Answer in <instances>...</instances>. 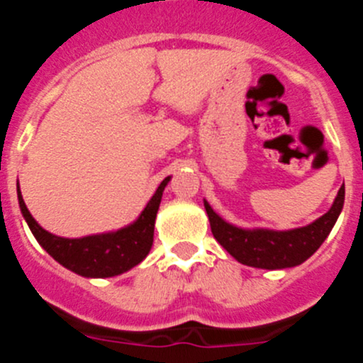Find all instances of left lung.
<instances>
[{
	"label": "left lung",
	"instance_id": "8db88e82",
	"mask_svg": "<svg viewBox=\"0 0 363 363\" xmlns=\"http://www.w3.org/2000/svg\"><path fill=\"white\" fill-rule=\"evenodd\" d=\"M344 200L345 187L342 185L335 203L323 216L309 225L291 230L234 227L221 220L207 201H203V205L209 216L213 236L240 264L258 269H285L303 264L309 256L318 251V247L329 236L344 209Z\"/></svg>",
	"mask_w": 363,
	"mask_h": 363
}]
</instances>
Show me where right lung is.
Here are the masks:
<instances>
[{
  "label": "right lung",
  "mask_w": 363,
  "mask_h": 363,
  "mask_svg": "<svg viewBox=\"0 0 363 363\" xmlns=\"http://www.w3.org/2000/svg\"><path fill=\"white\" fill-rule=\"evenodd\" d=\"M169 179L171 176H167L160 184L154 196L150 198L145 209L142 211L134 223L120 230H114V233L94 234V236H85V238H62V236L50 234L49 230L38 225V221L28 213L19 185L18 201L21 214L27 220L34 238L57 264H62L63 267L70 269L79 277L108 278L129 271L149 255L154 240L156 213L160 209L163 189L169 184Z\"/></svg>",
  "instance_id": "add662e5"
}]
</instances>
